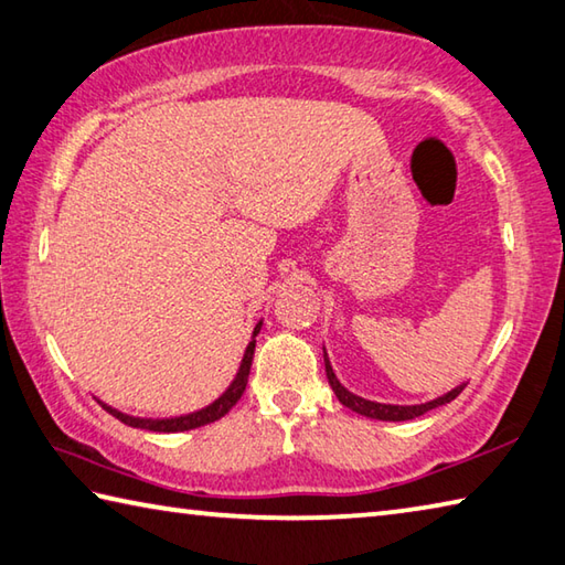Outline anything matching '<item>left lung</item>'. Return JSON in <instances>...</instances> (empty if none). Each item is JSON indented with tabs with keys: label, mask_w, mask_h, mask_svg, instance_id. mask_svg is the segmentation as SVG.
Here are the masks:
<instances>
[{
	"label": "left lung",
	"mask_w": 565,
	"mask_h": 565,
	"mask_svg": "<svg viewBox=\"0 0 565 565\" xmlns=\"http://www.w3.org/2000/svg\"><path fill=\"white\" fill-rule=\"evenodd\" d=\"M323 363H326V375H328V383H331L335 397L341 399V405H345L348 409H353V413L363 415V417H371V419H383V423H405V419H415L419 415L429 413V409H435L439 405H447L452 403V399L465 390L467 383H461L457 387L449 390V393L439 395L435 399H427V403H419V405H390V403H375V399H365L361 395H355L348 390L341 381H338L335 373H333V365L328 361V353L323 348Z\"/></svg>",
	"instance_id": "obj_1"
}]
</instances>
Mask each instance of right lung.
Masks as SVG:
<instances>
[{"label": "right lung", "mask_w": 565, "mask_h": 565, "mask_svg": "<svg viewBox=\"0 0 565 565\" xmlns=\"http://www.w3.org/2000/svg\"><path fill=\"white\" fill-rule=\"evenodd\" d=\"M262 323L259 321L254 326V333H252V341L247 345V351H244V358L239 363V371L237 375H234L232 385L224 390V393L214 399L212 405L198 409V413H190V415H180V417H162V419H150V417H132V415H126L120 413V409L106 405L104 399H98L100 405H104L108 413L113 417H118L120 423H126L128 427H138V429H150V433H184V429H198V427H204L210 423H217L220 417H224L230 413V409L237 405V399L242 397L244 387H247V381H249V367H252V358H254V348H256V333L262 331Z\"/></svg>", "instance_id": "right-lung-1"}]
</instances>
